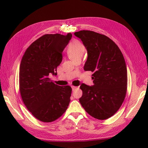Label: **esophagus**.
<instances>
[{
    "label": "esophagus",
    "instance_id": "1",
    "mask_svg": "<svg viewBox=\"0 0 148 148\" xmlns=\"http://www.w3.org/2000/svg\"><path fill=\"white\" fill-rule=\"evenodd\" d=\"M71 88H72V90H73V91H74L75 89L76 88H77V87L75 86H71Z\"/></svg>",
    "mask_w": 148,
    "mask_h": 148
}]
</instances>
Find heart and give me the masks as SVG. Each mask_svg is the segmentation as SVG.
I'll return each mask as SVG.
<instances>
[{
  "label": "heart",
  "instance_id": "obj_1",
  "mask_svg": "<svg viewBox=\"0 0 148 148\" xmlns=\"http://www.w3.org/2000/svg\"><path fill=\"white\" fill-rule=\"evenodd\" d=\"M84 51V45L78 39H73L71 41L66 49L67 55L72 60L82 58Z\"/></svg>",
  "mask_w": 148,
  "mask_h": 148
}]
</instances>
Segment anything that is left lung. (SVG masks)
I'll use <instances>...</instances> for the list:
<instances>
[{
  "instance_id": "1",
  "label": "left lung",
  "mask_w": 148,
  "mask_h": 148,
  "mask_svg": "<svg viewBox=\"0 0 148 148\" xmlns=\"http://www.w3.org/2000/svg\"><path fill=\"white\" fill-rule=\"evenodd\" d=\"M88 51L85 71H91L94 85L82 84L79 102L94 118L106 120L122 106L127 94V70L122 52L106 36L89 30L75 32Z\"/></svg>"
}]
</instances>
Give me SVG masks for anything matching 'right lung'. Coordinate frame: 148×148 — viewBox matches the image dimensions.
I'll return each instance as SVG.
<instances>
[{
    "label": "right lung",
    "instance_id": "1",
    "mask_svg": "<svg viewBox=\"0 0 148 148\" xmlns=\"http://www.w3.org/2000/svg\"><path fill=\"white\" fill-rule=\"evenodd\" d=\"M71 37L70 33L44 34L31 44L22 57L19 75L21 96L26 108L41 122L56 120L69 105L71 88L56 84L49 75H57L62 52Z\"/></svg>",
    "mask_w": 148,
    "mask_h": 148
}]
</instances>
